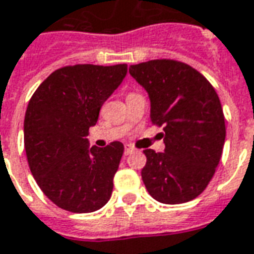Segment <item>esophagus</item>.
Listing matches in <instances>:
<instances>
[{
    "label": "esophagus",
    "mask_w": 254,
    "mask_h": 254,
    "mask_svg": "<svg viewBox=\"0 0 254 254\" xmlns=\"http://www.w3.org/2000/svg\"><path fill=\"white\" fill-rule=\"evenodd\" d=\"M133 151H134V148H133L132 145H130V144H125V154H127V155H129V154H132Z\"/></svg>",
    "instance_id": "34e87169"
}]
</instances>
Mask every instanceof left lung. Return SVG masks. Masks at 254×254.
Returning a JSON list of instances; mask_svg holds the SVG:
<instances>
[{"instance_id":"obj_1","label":"left lung","mask_w":254,"mask_h":254,"mask_svg":"<svg viewBox=\"0 0 254 254\" xmlns=\"http://www.w3.org/2000/svg\"><path fill=\"white\" fill-rule=\"evenodd\" d=\"M150 97V120L164 125V152L144 150L141 179L154 199L192 201L219 165L226 122L220 99L206 78L176 60H150L129 67Z\"/></svg>"}]
</instances>
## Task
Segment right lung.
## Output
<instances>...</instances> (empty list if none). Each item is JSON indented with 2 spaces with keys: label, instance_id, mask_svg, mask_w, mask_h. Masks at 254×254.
<instances>
[{
  "label": "right lung",
  "instance_id": "1",
  "mask_svg": "<svg viewBox=\"0 0 254 254\" xmlns=\"http://www.w3.org/2000/svg\"><path fill=\"white\" fill-rule=\"evenodd\" d=\"M127 72V64L63 67L38 86L28 103L24 117L28 166L42 192L64 210L90 213L111 198L124 144L90 147L86 136Z\"/></svg>",
  "mask_w": 254,
  "mask_h": 254
}]
</instances>
